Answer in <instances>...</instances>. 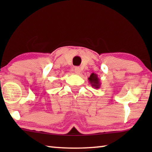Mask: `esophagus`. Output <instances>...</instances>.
<instances>
[{
	"label": "esophagus",
	"mask_w": 152,
	"mask_h": 152,
	"mask_svg": "<svg viewBox=\"0 0 152 152\" xmlns=\"http://www.w3.org/2000/svg\"><path fill=\"white\" fill-rule=\"evenodd\" d=\"M74 72H75V73L76 74L79 75V74H80V72H81V70H80V68H79V67H76V68H74Z\"/></svg>",
	"instance_id": "obj_1"
}]
</instances>
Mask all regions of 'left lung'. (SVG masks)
I'll list each match as a JSON object with an SVG mask.
<instances>
[{
    "instance_id": "obj_1",
    "label": "left lung",
    "mask_w": 152,
    "mask_h": 152,
    "mask_svg": "<svg viewBox=\"0 0 152 152\" xmlns=\"http://www.w3.org/2000/svg\"><path fill=\"white\" fill-rule=\"evenodd\" d=\"M88 82L91 86L96 89H99L101 86V82H100V78L98 77L96 74L92 73L91 76L88 78Z\"/></svg>"
}]
</instances>
